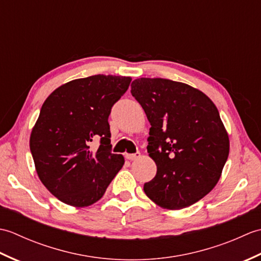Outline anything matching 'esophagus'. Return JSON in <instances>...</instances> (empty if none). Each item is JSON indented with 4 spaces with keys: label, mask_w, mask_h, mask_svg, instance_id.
Segmentation results:
<instances>
[{
    "label": "esophagus",
    "mask_w": 261,
    "mask_h": 261,
    "mask_svg": "<svg viewBox=\"0 0 261 261\" xmlns=\"http://www.w3.org/2000/svg\"><path fill=\"white\" fill-rule=\"evenodd\" d=\"M141 156L140 152H137V153H125V158L127 160H136Z\"/></svg>",
    "instance_id": "1"
}]
</instances>
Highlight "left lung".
<instances>
[{"instance_id": "8db88e82", "label": "left lung", "mask_w": 261, "mask_h": 261, "mask_svg": "<svg viewBox=\"0 0 261 261\" xmlns=\"http://www.w3.org/2000/svg\"><path fill=\"white\" fill-rule=\"evenodd\" d=\"M131 94L150 122L147 149L157 165L143 191L164 208L191 206L213 190L229 156L218 109L203 92L165 79L135 80Z\"/></svg>"}]
</instances>
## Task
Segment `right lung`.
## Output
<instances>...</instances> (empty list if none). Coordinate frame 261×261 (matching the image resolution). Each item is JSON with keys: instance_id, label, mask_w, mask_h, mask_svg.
Returning <instances> with one entry per match:
<instances>
[{"instance_id": "right-lung-1", "label": "right lung", "mask_w": 261, "mask_h": 261, "mask_svg": "<svg viewBox=\"0 0 261 261\" xmlns=\"http://www.w3.org/2000/svg\"><path fill=\"white\" fill-rule=\"evenodd\" d=\"M131 77L94 75L56 88L42 104L31 131L37 174L59 201L84 207L101 198L124 164L111 152L109 115ZM100 140L91 150L93 141Z\"/></svg>"}]
</instances>
